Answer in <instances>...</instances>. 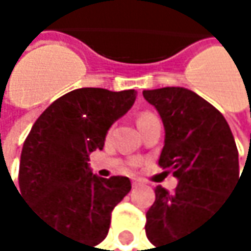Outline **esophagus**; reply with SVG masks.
<instances>
[{"label":"esophagus","mask_w":251,"mask_h":251,"mask_svg":"<svg viewBox=\"0 0 251 251\" xmlns=\"http://www.w3.org/2000/svg\"><path fill=\"white\" fill-rule=\"evenodd\" d=\"M132 187H134V188L140 187V180H132Z\"/></svg>","instance_id":"esophagus-1"}]
</instances>
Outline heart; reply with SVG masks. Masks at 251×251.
<instances>
[{"label": "heart", "instance_id": "1", "mask_svg": "<svg viewBox=\"0 0 251 251\" xmlns=\"http://www.w3.org/2000/svg\"><path fill=\"white\" fill-rule=\"evenodd\" d=\"M151 117H153V116H152V114H149V113H144V114H141V116L138 117V122L148 120V119H151Z\"/></svg>", "mask_w": 251, "mask_h": 251}]
</instances>
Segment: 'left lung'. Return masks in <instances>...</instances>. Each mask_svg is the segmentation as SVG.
Masks as SVG:
<instances>
[{"label": "left lung", "mask_w": 251, "mask_h": 251, "mask_svg": "<svg viewBox=\"0 0 251 251\" xmlns=\"http://www.w3.org/2000/svg\"><path fill=\"white\" fill-rule=\"evenodd\" d=\"M143 96L166 131L158 164L179 182L175 193L158 185L146 212L148 239L161 251L193 235L227 199L239 177L238 149L223 114L197 93L162 87Z\"/></svg>", "instance_id": "8db88e82"}]
</instances>
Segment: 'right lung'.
Returning a JSON list of instances; mask_svg holds the SVG:
<instances>
[{
	"mask_svg": "<svg viewBox=\"0 0 251 251\" xmlns=\"http://www.w3.org/2000/svg\"><path fill=\"white\" fill-rule=\"evenodd\" d=\"M135 96V90H72L40 114L24 143L22 197L55 232L87 247L105 239L114 206L131 191L126 176L93 175L89 156L102 151L111 125L129 111Z\"/></svg>",
	"mask_w": 251,
	"mask_h": 251,
	"instance_id": "right-lung-1",
	"label": "right lung"
}]
</instances>
